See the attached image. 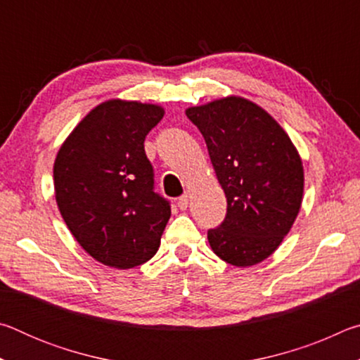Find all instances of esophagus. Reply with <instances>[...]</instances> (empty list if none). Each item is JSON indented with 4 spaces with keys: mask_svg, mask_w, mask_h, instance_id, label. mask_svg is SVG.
<instances>
[{
    "mask_svg": "<svg viewBox=\"0 0 360 360\" xmlns=\"http://www.w3.org/2000/svg\"><path fill=\"white\" fill-rule=\"evenodd\" d=\"M188 205H191V195H188V193H186L184 197H181L178 200V206H179L181 210H187Z\"/></svg>",
    "mask_w": 360,
    "mask_h": 360,
    "instance_id": "34e87169",
    "label": "esophagus"
}]
</instances>
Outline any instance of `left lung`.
<instances>
[{
    "mask_svg": "<svg viewBox=\"0 0 360 360\" xmlns=\"http://www.w3.org/2000/svg\"><path fill=\"white\" fill-rule=\"evenodd\" d=\"M208 146L227 216L208 231L219 259L252 266L276 251L302 208V157L264 108L238 95L186 109Z\"/></svg>",
    "mask_w": 360,
    "mask_h": 360,
    "instance_id": "left-lung-1",
    "label": "left lung"
}]
</instances>
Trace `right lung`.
<instances>
[{"label":"right lung","mask_w":360,"mask_h":360,"mask_svg":"<svg viewBox=\"0 0 360 360\" xmlns=\"http://www.w3.org/2000/svg\"><path fill=\"white\" fill-rule=\"evenodd\" d=\"M160 105L111 98L95 106L60 146L53 191L66 227L103 265L127 270L154 257L172 208L154 192L144 138Z\"/></svg>","instance_id":"obj_1"}]
</instances>
